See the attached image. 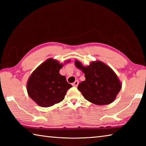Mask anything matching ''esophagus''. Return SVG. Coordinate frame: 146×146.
<instances>
[{
  "instance_id": "obj_1",
  "label": "esophagus",
  "mask_w": 146,
  "mask_h": 146,
  "mask_svg": "<svg viewBox=\"0 0 146 146\" xmlns=\"http://www.w3.org/2000/svg\"><path fill=\"white\" fill-rule=\"evenodd\" d=\"M73 86H75V87H77L78 85V80H75V82H74L73 84H72Z\"/></svg>"
}]
</instances>
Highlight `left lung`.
Returning a JSON list of instances; mask_svg holds the SVG:
<instances>
[{
    "label": "left lung",
    "instance_id": "left-lung-1",
    "mask_svg": "<svg viewBox=\"0 0 146 146\" xmlns=\"http://www.w3.org/2000/svg\"><path fill=\"white\" fill-rule=\"evenodd\" d=\"M75 64L85 74L86 80L78 86L85 99L98 106L109 104L115 100L122 84L111 68L99 60L84 66L76 60Z\"/></svg>",
    "mask_w": 146,
    "mask_h": 146
}]
</instances>
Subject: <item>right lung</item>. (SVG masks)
Returning a JSON list of instances; mask_svg holds the SVG:
<instances>
[{"mask_svg": "<svg viewBox=\"0 0 146 146\" xmlns=\"http://www.w3.org/2000/svg\"><path fill=\"white\" fill-rule=\"evenodd\" d=\"M63 66L55 59L48 58L29 76L27 91L29 97L38 106L48 108L60 102L67 91L72 87L67 82L66 76L59 73Z\"/></svg>", "mask_w": 146, "mask_h": 146, "instance_id": "1", "label": "right lung"}]
</instances>
